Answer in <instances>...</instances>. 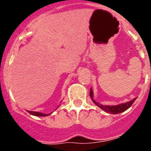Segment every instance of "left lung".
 I'll return each instance as SVG.
<instances>
[{"label":"left lung","instance_id":"1","mask_svg":"<svg viewBox=\"0 0 151 151\" xmlns=\"http://www.w3.org/2000/svg\"><path fill=\"white\" fill-rule=\"evenodd\" d=\"M93 91L92 89H90V97H91V100L94 102V104L95 105H97L98 107H100L101 109H102L103 110L105 111L106 112H108V113L110 114H118L121 113V112H123L124 111H126L127 109H129L130 107L132 104L134 103V101H136V99L137 98H135L134 99H133L132 101H129V102H126L124 104H118V105H115V106H106V105H102V104H99V103L96 102L95 100L93 99Z\"/></svg>","mask_w":151,"mask_h":151}]
</instances>
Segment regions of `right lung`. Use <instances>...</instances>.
I'll return each mask as SVG.
<instances>
[{"label": "right lung", "mask_w": 151, "mask_h": 151, "mask_svg": "<svg viewBox=\"0 0 151 151\" xmlns=\"http://www.w3.org/2000/svg\"><path fill=\"white\" fill-rule=\"evenodd\" d=\"M29 114L31 115H35V116H47V115H50V114H45V113H42V112H33V111H27Z\"/></svg>", "instance_id": "right-lung-1"}]
</instances>
